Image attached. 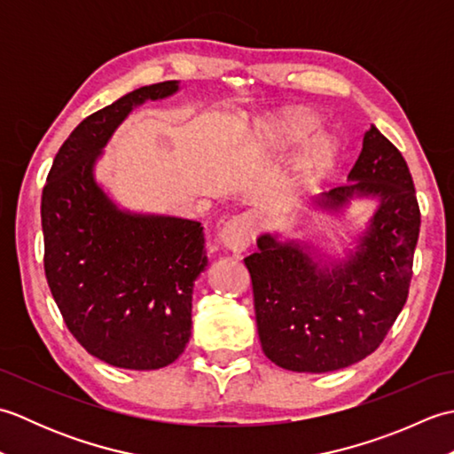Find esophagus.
Wrapping results in <instances>:
<instances>
[{"label":"esophagus","mask_w":454,"mask_h":454,"mask_svg":"<svg viewBox=\"0 0 454 454\" xmlns=\"http://www.w3.org/2000/svg\"><path fill=\"white\" fill-rule=\"evenodd\" d=\"M220 244L234 254L244 252L249 247L254 239V216L247 215H238L230 218L224 226L220 230Z\"/></svg>","instance_id":"obj_1"}]
</instances>
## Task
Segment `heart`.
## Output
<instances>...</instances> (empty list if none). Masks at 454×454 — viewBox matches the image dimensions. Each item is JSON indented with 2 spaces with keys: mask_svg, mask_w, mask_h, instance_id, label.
<instances>
[{
  "mask_svg": "<svg viewBox=\"0 0 454 454\" xmlns=\"http://www.w3.org/2000/svg\"><path fill=\"white\" fill-rule=\"evenodd\" d=\"M317 127V119L314 114L302 109H293L286 111L273 121V130L278 138L285 142H301L310 137V134ZM333 142L327 137H317L312 142L310 153H308V160H310L312 169H322L325 168L330 160L333 158Z\"/></svg>",
  "mask_w": 454,
  "mask_h": 454,
  "instance_id": "heart-1",
  "label": "heart"
}]
</instances>
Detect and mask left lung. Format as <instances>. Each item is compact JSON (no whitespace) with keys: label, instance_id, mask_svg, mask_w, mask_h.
Wrapping results in <instances>:
<instances>
[{"label":"left lung","instance_id":"obj_1","mask_svg":"<svg viewBox=\"0 0 454 454\" xmlns=\"http://www.w3.org/2000/svg\"><path fill=\"white\" fill-rule=\"evenodd\" d=\"M353 197L379 210L356 252L340 265L314 262L310 246L263 234L244 263L252 275L257 333L267 359L296 372L345 369L371 355L408 301L419 205L400 150L371 124L349 183L316 199L335 212Z\"/></svg>","mask_w":454,"mask_h":454}]
</instances>
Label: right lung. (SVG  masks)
I'll list each match as a JSON object with an SVG mask.
<instances>
[{"instance_id": "obj_1", "label": "right lung", "mask_w": 454, "mask_h": 454, "mask_svg": "<svg viewBox=\"0 0 454 454\" xmlns=\"http://www.w3.org/2000/svg\"><path fill=\"white\" fill-rule=\"evenodd\" d=\"M179 82L134 90L67 137L41 200L44 273L67 330L119 369L153 371L185 351L195 278L208 263L200 222L121 210L93 177L114 129Z\"/></svg>"}]
</instances>
